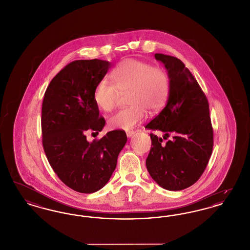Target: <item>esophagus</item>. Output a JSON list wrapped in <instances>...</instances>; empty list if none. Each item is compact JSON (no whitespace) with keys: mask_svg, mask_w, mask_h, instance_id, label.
Instances as JSON below:
<instances>
[{"mask_svg":"<svg viewBox=\"0 0 250 250\" xmlns=\"http://www.w3.org/2000/svg\"><path fill=\"white\" fill-rule=\"evenodd\" d=\"M134 134H135V132H134L133 130H128V131H126V136H127L128 138L132 137Z\"/></svg>","mask_w":250,"mask_h":250,"instance_id":"1","label":"esophagus"}]
</instances>
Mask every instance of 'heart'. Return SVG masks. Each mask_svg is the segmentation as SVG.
Wrapping results in <instances>:
<instances>
[{"label":"heart","instance_id":"obj_1","mask_svg":"<svg viewBox=\"0 0 250 250\" xmlns=\"http://www.w3.org/2000/svg\"><path fill=\"white\" fill-rule=\"evenodd\" d=\"M113 83L102 80L94 90V101L100 110L110 111L116 106L120 94L126 92L128 107L113 114L109 120L112 128L128 130L146 116L159 112L169 98L171 82L168 72L141 60L122 61L110 73Z\"/></svg>","mask_w":250,"mask_h":250}]
</instances>
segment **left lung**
Returning <instances> with one entry per match:
<instances>
[{
  "instance_id": "1",
  "label": "left lung",
  "mask_w": 250,
  "mask_h": 250,
  "mask_svg": "<svg viewBox=\"0 0 250 250\" xmlns=\"http://www.w3.org/2000/svg\"><path fill=\"white\" fill-rule=\"evenodd\" d=\"M171 82L166 107L146 128L161 130L172 139L166 143L150 133L151 147L146 159L150 177L166 190H184L206 169L213 150L209 104L199 83L181 60L155 54ZM166 137H164L166 139Z\"/></svg>"
}]
</instances>
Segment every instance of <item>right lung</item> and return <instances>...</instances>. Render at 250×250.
Instances as JSON below:
<instances>
[{
    "mask_svg": "<svg viewBox=\"0 0 250 250\" xmlns=\"http://www.w3.org/2000/svg\"><path fill=\"white\" fill-rule=\"evenodd\" d=\"M110 68L106 60H74L52 79L42 100V141L47 160L65 185L82 193L106 185L127 140L120 129L86 140V133L99 134L106 123L93 95Z\"/></svg>",
    "mask_w": 250,
    "mask_h": 250,
    "instance_id": "obj_1",
    "label": "right lung"
}]
</instances>
